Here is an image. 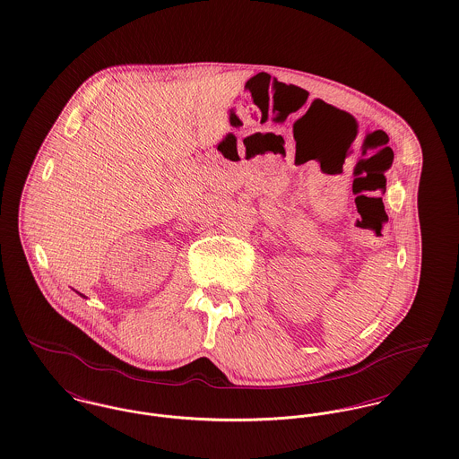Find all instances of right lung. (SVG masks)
Wrapping results in <instances>:
<instances>
[{"label":"right lung","mask_w":459,"mask_h":459,"mask_svg":"<svg viewBox=\"0 0 459 459\" xmlns=\"http://www.w3.org/2000/svg\"><path fill=\"white\" fill-rule=\"evenodd\" d=\"M80 295H82V293H80ZM82 297H83V295H82Z\"/></svg>","instance_id":"obj_1"}]
</instances>
